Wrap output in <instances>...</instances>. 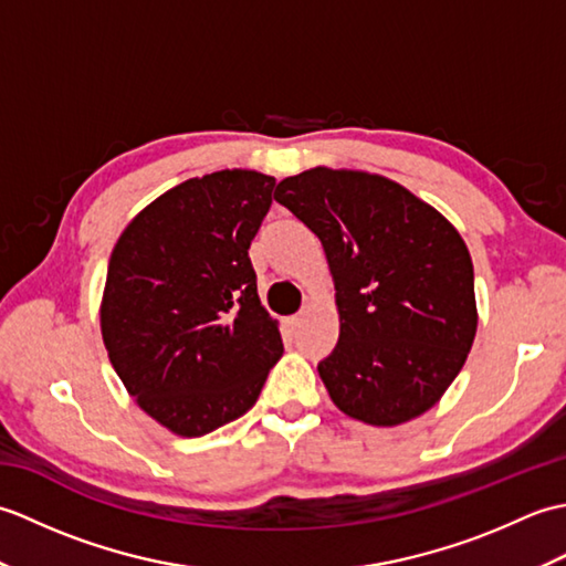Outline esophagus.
<instances>
[{
	"instance_id": "esophagus-1",
	"label": "esophagus",
	"mask_w": 566,
	"mask_h": 566,
	"mask_svg": "<svg viewBox=\"0 0 566 566\" xmlns=\"http://www.w3.org/2000/svg\"><path fill=\"white\" fill-rule=\"evenodd\" d=\"M306 316V308L304 311H298V314L296 316H292V323H298V321H302Z\"/></svg>"
}]
</instances>
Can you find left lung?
<instances>
[{
  "label": "left lung",
  "instance_id": "left-lung-1",
  "mask_svg": "<svg viewBox=\"0 0 566 566\" xmlns=\"http://www.w3.org/2000/svg\"><path fill=\"white\" fill-rule=\"evenodd\" d=\"M274 199L314 231L331 264L340 338L318 363L333 403L399 426L460 375L476 333L474 268L454 226L387 177L316 167Z\"/></svg>",
  "mask_w": 566,
  "mask_h": 566
}]
</instances>
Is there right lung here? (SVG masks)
<instances>
[{"instance_id":"right-lung-1","label":"right lung","mask_w":566,"mask_h":566,"mask_svg":"<svg viewBox=\"0 0 566 566\" xmlns=\"http://www.w3.org/2000/svg\"><path fill=\"white\" fill-rule=\"evenodd\" d=\"M272 189L274 177L252 170L187 179L143 209L112 252L104 345L128 394L177 436L243 416L284 353L248 255Z\"/></svg>"}]
</instances>
